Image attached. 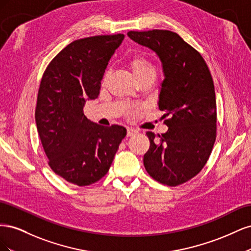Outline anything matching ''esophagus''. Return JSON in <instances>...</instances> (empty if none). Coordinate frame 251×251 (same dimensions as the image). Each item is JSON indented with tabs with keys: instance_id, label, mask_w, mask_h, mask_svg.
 Wrapping results in <instances>:
<instances>
[{
	"instance_id": "obj_1",
	"label": "esophagus",
	"mask_w": 251,
	"mask_h": 251,
	"mask_svg": "<svg viewBox=\"0 0 251 251\" xmlns=\"http://www.w3.org/2000/svg\"><path fill=\"white\" fill-rule=\"evenodd\" d=\"M137 133H138L137 130H135V128H132V127H128L127 131H126V136H127V137H130V136H133V135L137 134Z\"/></svg>"
}]
</instances>
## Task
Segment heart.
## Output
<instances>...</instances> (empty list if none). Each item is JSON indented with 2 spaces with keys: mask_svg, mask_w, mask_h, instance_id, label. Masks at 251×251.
I'll list each match as a JSON object with an SVG mask.
<instances>
[{
  "mask_svg": "<svg viewBox=\"0 0 251 251\" xmlns=\"http://www.w3.org/2000/svg\"><path fill=\"white\" fill-rule=\"evenodd\" d=\"M128 67L132 70L136 79H140L142 77L149 76V75H155L156 69L154 65L150 62L146 56L143 55H134L127 62Z\"/></svg>",
  "mask_w": 251,
  "mask_h": 251,
  "instance_id": "obj_1",
  "label": "heart"
}]
</instances>
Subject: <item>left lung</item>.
Returning a JSON list of instances; mask_svg holds the SVG:
<instances>
[{
	"label": "left lung",
	"instance_id": "8db88e82",
	"mask_svg": "<svg viewBox=\"0 0 251 251\" xmlns=\"http://www.w3.org/2000/svg\"><path fill=\"white\" fill-rule=\"evenodd\" d=\"M127 35L157 53L164 73L158 105L169 130L159 138L147 132L144 168L162 184L180 185L201 172L216 141L214 80L202 55L176 32L154 29Z\"/></svg>",
	"mask_w": 251,
	"mask_h": 251
}]
</instances>
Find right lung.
Instances as JSON below:
<instances>
[{"instance_id":"right-lung-1","label":"right lung","mask_w":251,"mask_h":251,"mask_svg":"<svg viewBox=\"0 0 251 251\" xmlns=\"http://www.w3.org/2000/svg\"><path fill=\"white\" fill-rule=\"evenodd\" d=\"M124 34L96 35L72 42L45 70L37 94L35 121L51 170L78 186L108 173L126 127L90 121L83 107L100 95L101 79Z\"/></svg>"}]
</instances>
